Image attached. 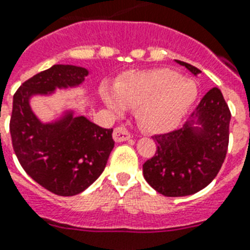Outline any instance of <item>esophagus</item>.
<instances>
[{
	"label": "esophagus",
	"mask_w": 250,
	"mask_h": 250,
	"mask_svg": "<svg viewBox=\"0 0 250 250\" xmlns=\"http://www.w3.org/2000/svg\"><path fill=\"white\" fill-rule=\"evenodd\" d=\"M113 139H115L116 142L127 141V139H130V133H129L124 126H117L115 127V130H113Z\"/></svg>",
	"instance_id": "34e87169"
}]
</instances>
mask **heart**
Masks as SVG:
<instances>
[{
  "mask_svg": "<svg viewBox=\"0 0 250 250\" xmlns=\"http://www.w3.org/2000/svg\"><path fill=\"white\" fill-rule=\"evenodd\" d=\"M196 85L167 68L135 71L103 85L101 98L115 112L135 107V116L148 131L161 133L177 126L196 98Z\"/></svg>",
  "mask_w": 250,
  "mask_h": 250,
  "instance_id": "1",
  "label": "heart"
}]
</instances>
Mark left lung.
I'll return each mask as SVG.
<instances>
[{
	"label": "left lung",
	"instance_id": "left-lung-1",
	"mask_svg": "<svg viewBox=\"0 0 250 250\" xmlns=\"http://www.w3.org/2000/svg\"><path fill=\"white\" fill-rule=\"evenodd\" d=\"M193 76L201 71L175 61ZM231 112L218 87L201 99L187 123L167 134L155 135L156 153L143 164V175L164 196H188L205 188L217 177L229 147Z\"/></svg>",
	"mask_w": 250,
	"mask_h": 250
}]
</instances>
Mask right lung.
Segmentation results:
<instances>
[{
	"label": "right lung",
	"instance_id": "add662e5",
	"mask_svg": "<svg viewBox=\"0 0 250 250\" xmlns=\"http://www.w3.org/2000/svg\"><path fill=\"white\" fill-rule=\"evenodd\" d=\"M89 73L79 65L54 64L25 81L13 99L10 134L15 155L33 181L61 196L83 192L99 178L115 146L113 130L76 116L73 108L43 121L32 99L80 87Z\"/></svg>",
	"mask_w": 250,
	"mask_h": 250
}]
</instances>
